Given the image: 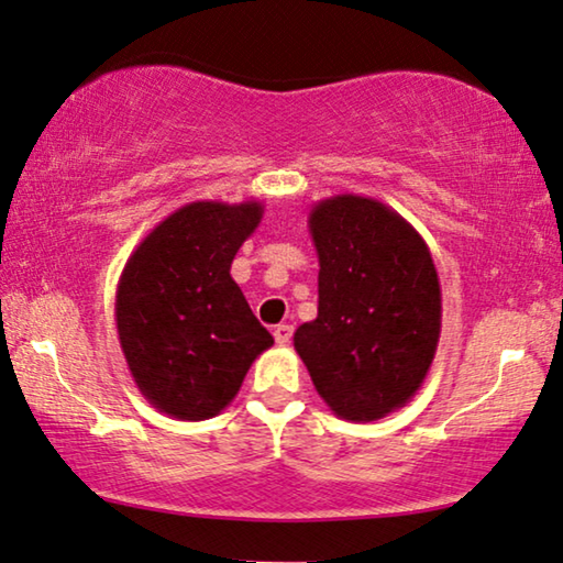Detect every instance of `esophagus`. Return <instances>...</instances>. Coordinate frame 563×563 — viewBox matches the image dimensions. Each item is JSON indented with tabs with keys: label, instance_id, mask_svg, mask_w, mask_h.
I'll use <instances>...</instances> for the list:
<instances>
[{
	"label": "esophagus",
	"instance_id": "obj_1",
	"mask_svg": "<svg viewBox=\"0 0 563 563\" xmlns=\"http://www.w3.org/2000/svg\"><path fill=\"white\" fill-rule=\"evenodd\" d=\"M291 333H295V328L287 325V322H282V325L274 328V341L279 345H287L291 341Z\"/></svg>",
	"mask_w": 563,
	"mask_h": 563
}]
</instances>
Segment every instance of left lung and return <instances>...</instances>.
Segmentation results:
<instances>
[{"label": "left lung", "instance_id": "left-lung-1", "mask_svg": "<svg viewBox=\"0 0 563 563\" xmlns=\"http://www.w3.org/2000/svg\"><path fill=\"white\" fill-rule=\"evenodd\" d=\"M318 318L295 333L338 418L372 422L422 387L441 338V282L428 243L379 199L335 195L310 210Z\"/></svg>", "mask_w": 563, "mask_h": 563}]
</instances>
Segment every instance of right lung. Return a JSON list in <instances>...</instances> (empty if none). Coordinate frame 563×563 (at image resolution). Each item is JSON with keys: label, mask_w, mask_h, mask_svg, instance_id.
I'll return each instance as SVG.
<instances>
[{"label": "right lung", "mask_w": 563, "mask_h": 563, "mask_svg": "<svg viewBox=\"0 0 563 563\" xmlns=\"http://www.w3.org/2000/svg\"><path fill=\"white\" fill-rule=\"evenodd\" d=\"M264 205L189 202L130 253L114 295L120 349L141 395L176 420H207L233 402L274 338L230 276Z\"/></svg>", "instance_id": "right-lung-1"}]
</instances>
